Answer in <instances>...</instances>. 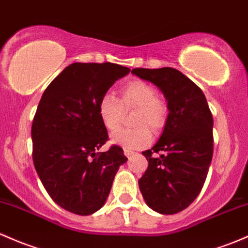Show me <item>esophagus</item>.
Listing matches in <instances>:
<instances>
[{
    "label": "esophagus",
    "mask_w": 248,
    "mask_h": 248,
    "mask_svg": "<svg viewBox=\"0 0 248 248\" xmlns=\"http://www.w3.org/2000/svg\"><path fill=\"white\" fill-rule=\"evenodd\" d=\"M124 155H126V157H131L132 155H134V152H133V151H131V150H127V148H124Z\"/></svg>",
    "instance_id": "34e87169"
}]
</instances>
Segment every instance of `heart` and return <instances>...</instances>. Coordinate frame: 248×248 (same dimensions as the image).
Listing matches in <instances>:
<instances>
[{
    "instance_id": "1",
    "label": "heart",
    "mask_w": 248,
    "mask_h": 248,
    "mask_svg": "<svg viewBox=\"0 0 248 248\" xmlns=\"http://www.w3.org/2000/svg\"><path fill=\"white\" fill-rule=\"evenodd\" d=\"M135 109L133 122L137 128L120 129L111 135V142L127 150H140L152 140L150 128L159 132L166 124L168 107L157 95V89L148 82L133 79L120 91V100L106 93L98 101L97 110L104 128L114 132L121 126L124 111Z\"/></svg>"
}]
</instances>
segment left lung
Listing matches in <instances>:
<instances>
[{"label":"left lung","instance_id":"left-lung-1","mask_svg":"<svg viewBox=\"0 0 248 248\" xmlns=\"http://www.w3.org/2000/svg\"><path fill=\"white\" fill-rule=\"evenodd\" d=\"M132 74L157 85L169 109L158 142L142 152L148 166L139 179L140 191L155 212L177 214L194 202L207 178L214 150L212 111L203 91L178 70L134 69Z\"/></svg>","mask_w":248,"mask_h":248}]
</instances>
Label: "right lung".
<instances>
[{"mask_svg": "<svg viewBox=\"0 0 248 248\" xmlns=\"http://www.w3.org/2000/svg\"><path fill=\"white\" fill-rule=\"evenodd\" d=\"M131 70L113 62H74L41 96L33 119V163L51 199L67 212L90 215L103 207L120 165L127 161L108 140L98 116L101 96Z\"/></svg>", "mask_w": 248, "mask_h": 248, "instance_id": "right-lung-1", "label": "right lung"}]
</instances>
